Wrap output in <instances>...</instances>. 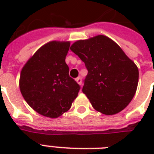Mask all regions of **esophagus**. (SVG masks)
Segmentation results:
<instances>
[{
	"instance_id": "obj_1",
	"label": "esophagus",
	"mask_w": 154,
	"mask_h": 154,
	"mask_svg": "<svg viewBox=\"0 0 154 154\" xmlns=\"http://www.w3.org/2000/svg\"><path fill=\"white\" fill-rule=\"evenodd\" d=\"M76 82H77V84L81 85H82V78H81V77H77V78H76Z\"/></svg>"
}]
</instances>
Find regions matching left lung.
<instances>
[{"label":"left lung","mask_w":154,"mask_h":154,"mask_svg":"<svg viewBox=\"0 0 154 154\" xmlns=\"http://www.w3.org/2000/svg\"><path fill=\"white\" fill-rule=\"evenodd\" d=\"M70 49L88 69L82 92L92 106L105 115L124 109L137 88L139 71L135 63L116 42L104 35L77 41Z\"/></svg>","instance_id":"left-lung-1"}]
</instances>
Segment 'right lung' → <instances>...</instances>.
<instances>
[{
	"instance_id": "1",
	"label": "right lung",
	"mask_w": 154,
	"mask_h": 154,
	"mask_svg": "<svg viewBox=\"0 0 154 154\" xmlns=\"http://www.w3.org/2000/svg\"><path fill=\"white\" fill-rule=\"evenodd\" d=\"M69 42L53 41L42 45L20 72L19 87L25 101L39 114L56 118L69 109L80 90L69 75L65 57Z\"/></svg>"
}]
</instances>
